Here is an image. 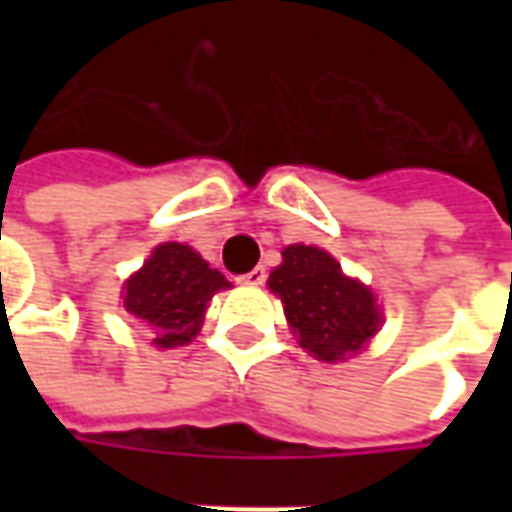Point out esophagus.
I'll return each mask as SVG.
<instances>
[{
	"label": "esophagus",
	"mask_w": 512,
	"mask_h": 512,
	"mask_svg": "<svg viewBox=\"0 0 512 512\" xmlns=\"http://www.w3.org/2000/svg\"><path fill=\"white\" fill-rule=\"evenodd\" d=\"M241 282H244V285H263V282H266V268L263 266L252 268L249 274H244V277H241Z\"/></svg>",
	"instance_id": "1"
}]
</instances>
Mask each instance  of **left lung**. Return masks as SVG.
<instances>
[{
  "instance_id": "left-lung-1",
  "label": "left lung",
  "mask_w": 512,
  "mask_h": 512,
  "mask_svg": "<svg viewBox=\"0 0 512 512\" xmlns=\"http://www.w3.org/2000/svg\"><path fill=\"white\" fill-rule=\"evenodd\" d=\"M268 288L285 304V318L301 348L323 362L362 351L381 326L370 288L345 277L340 263L315 246H288L282 266L268 277Z\"/></svg>"
}]
</instances>
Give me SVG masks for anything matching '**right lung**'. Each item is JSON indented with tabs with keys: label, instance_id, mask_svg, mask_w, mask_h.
I'll list each match as a JSON object with an SVG mask.
<instances>
[{
	"label": "right lung",
	"instance_id": "obj_1",
	"mask_svg": "<svg viewBox=\"0 0 512 512\" xmlns=\"http://www.w3.org/2000/svg\"><path fill=\"white\" fill-rule=\"evenodd\" d=\"M230 288L222 271L211 268L186 244H161L142 271L126 282L123 307L145 323L158 348H175L197 337L213 293Z\"/></svg>",
	"mask_w": 512,
	"mask_h": 512
}]
</instances>
